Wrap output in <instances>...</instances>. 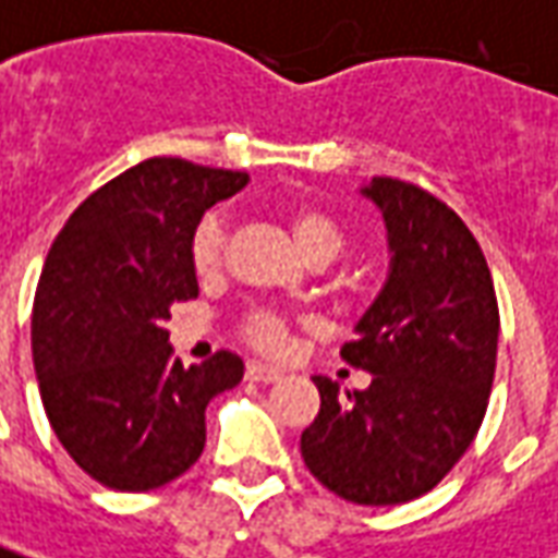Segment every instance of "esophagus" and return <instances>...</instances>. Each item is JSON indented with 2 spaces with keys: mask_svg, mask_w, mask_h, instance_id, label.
I'll return each instance as SVG.
<instances>
[{
  "mask_svg": "<svg viewBox=\"0 0 558 558\" xmlns=\"http://www.w3.org/2000/svg\"><path fill=\"white\" fill-rule=\"evenodd\" d=\"M250 381H263V385H275L283 378V369L278 366H268V363H250L247 366Z\"/></svg>",
  "mask_w": 558,
  "mask_h": 558,
  "instance_id": "34e87169",
  "label": "esophagus"
}]
</instances>
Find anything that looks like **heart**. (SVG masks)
<instances>
[{"label": "heart", "mask_w": 558, "mask_h": 558, "mask_svg": "<svg viewBox=\"0 0 558 558\" xmlns=\"http://www.w3.org/2000/svg\"><path fill=\"white\" fill-rule=\"evenodd\" d=\"M290 229L299 250L308 256L311 263L324 259L329 263L332 256H339V250L344 244L342 229L336 226V219H329L320 210H299L290 219ZM222 253H226V222L222 216H204L201 226L195 229L192 238V265L198 275H214L216 268L222 265ZM244 336L256 348L263 351H280L287 344V324L283 317L275 311H253L244 320Z\"/></svg>", "instance_id": "b5f03b06"}]
</instances>
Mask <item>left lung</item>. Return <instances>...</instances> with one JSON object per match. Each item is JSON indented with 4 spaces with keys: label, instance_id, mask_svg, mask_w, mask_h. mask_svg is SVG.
<instances>
[{
    "label": "left lung",
    "instance_id": "8db88e82",
    "mask_svg": "<svg viewBox=\"0 0 558 558\" xmlns=\"http://www.w3.org/2000/svg\"><path fill=\"white\" fill-rule=\"evenodd\" d=\"M388 229V278L342 348L373 375L344 390L314 375L320 412L302 430L308 470L339 498H422L476 437L498 357V299L476 238L442 201L390 177L360 189Z\"/></svg>",
    "mask_w": 558,
    "mask_h": 558
}]
</instances>
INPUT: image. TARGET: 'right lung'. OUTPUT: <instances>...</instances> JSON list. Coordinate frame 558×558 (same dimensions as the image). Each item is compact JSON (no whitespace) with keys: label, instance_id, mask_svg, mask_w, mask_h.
Wrapping results in <instances>:
<instances>
[{"label":"right lung","instance_id":"1","mask_svg":"<svg viewBox=\"0 0 558 558\" xmlns=\"http://www.w3.org/2000/svg\"><path fill=\"white\" fill-rule=\"evenodd\" d=\"M247 173L149 158L66 219L33 305V363L48 422L70 458L116 492H149L204 452V409L244 378V360L173 357V302L198 295L192 238Z\"/></svg>","mask_w":558,"mask_h":558}]
</instances>
